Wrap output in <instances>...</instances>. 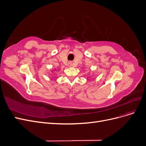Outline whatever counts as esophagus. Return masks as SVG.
Here are the masks:
<instances>
[{
    "label": "esophagus",
    "instance_id": "obj_1",
    "mask_svg": "<svg viewBox=\"0 0 146 146\" xmlns=\"http://www.w3.org/2000/svg\"><path fill=\"white\" fill-rule=\"evenodd\" d=\"M72 66V63L71 62H69L68 63V66H69V67H71Z\"/></svg>",
    "mask_w": 146,
    "mask_h": 146
}]
</instances>
